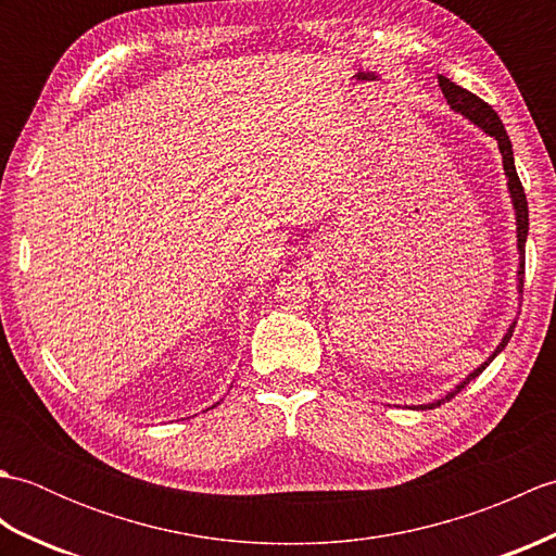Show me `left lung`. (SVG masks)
<instances>
[{"mask_svg":"<svg viewBox=\"0 0 556 556\" xmlns=\"http://www.w3.org/2000/svg\"><path fill=\"white\" fill-rule=\"evenodd\" d=\"M437 80H440V88L444 92V98L448 102V108H452L454 112L464 114L468 122H473L478 128H482L488 136H492L494 140H497L500 146V152H502V164H504V174H506V186H509V193H511V203H514V212H516V241H518V293L523 291V275H526V239H528V200H526V193H523V186H521V179H518L516 174V164H514V150H511V140L509 136H506V128L502 124V119L497 116V112H494L488 102H482L478 96H473V92H468L466 88L456 86V83L448 80L446 76H437ZM514 327L516 323L509 325V329H506L504 339L500 341V346L492 351V356L480 365V368H476L473 372H470L464 382L456 384V389H452L446 396L432 401V404H422L418 408H434L444 404V401L454 399L460 389H464L470 380H476V377L488 368V365L500 356V353L504 351V346L509 344V339L514 334Z\"/></svg>","mask_w":556,"mask_h":556,"instance_id":"1","label":"left lung"}]
</instances>
